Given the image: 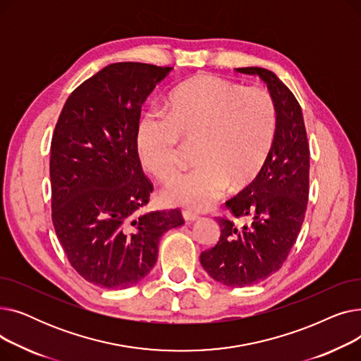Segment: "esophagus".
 <instances>
[{"instance_id":"1","label":"esophagus","mask_w":361,"mask_h":361,"mask_svg":"<svg viewBox=\"0 0 361 361\" xmlns=\"http://www.w3.org/2000/svg\"><path fill=\"white\" fill-rule=\"evenodd\" d=\"M183 218H184L185 221L193 222V221H197L200 216H199V214H196V212H192V211L185 209V211H183Z\"/></svg>"}]
</instances>
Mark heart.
Returning a JSON list of instances; mask_svg holds the SVG:
<instances>
[{"label":"heart","mask_w":361,"mask_h":361,"mask_svg":"<svg viewBox=\"0 0 361 361\" xmlns=\"http://www.w3.org/2000/svg\"><path fill=\"white\" fill-rule=\"evenodd\" d=\"M278 112L269 90L215 74H197L171 94L166 117L147 112L136 131L145 168L166 180L178 168L183 142L196 143V168L171 178L169 204L204 209L226 187L250 185L267 165L276 137Z\"/></svg>","instance_id":"obj_1"}]
</instances>
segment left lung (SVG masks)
I'll return each mask as SVG.
<instances>
[{"label":"left lung","mask_w":361,"mask_h":361,"mask_svg":"<svg viewBox=\"0 0 361 361\" xmlns=\"http://www.w3.org/2000/svg\"><path fill=\"white\" fill-rule=\"evenodd\" d=\"M235 70L268 85L278 112L276 137L260 176L225 202L230 218H216L219 241L200 255V263L224 286L247 287L279 271L298 237L309 200L310 149L293 92L267 68ZM241 219L245 224L238 222Z\"/></svg>","instance_id":"8db88e82"}]
</instances>
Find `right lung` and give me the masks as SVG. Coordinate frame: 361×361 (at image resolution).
Listing matches in <instances>:
<instances>
[{"instance_id": "obj_1", "label": "right lung", "mask_w": 361, "mask_h": 361, "mask_svg": "<svg viewBox=\"0 0 361 361\" xmlns=\"http://www.w3.org/2000/svg\"><path fill=\"white\" fill-rule=\"evenodd\" d=\"M173 67L116 63L75 87L51 140V216L71 267L104 288H127L158 259L161 235L184 224L180 209L139 211L154 184L136 131L147 94Z\"/></svg>"}]
</instances>
